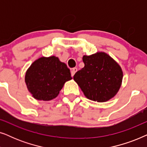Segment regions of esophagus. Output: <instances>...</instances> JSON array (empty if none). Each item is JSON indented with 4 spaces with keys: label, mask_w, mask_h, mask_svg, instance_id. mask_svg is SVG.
I'll use <instances>...</instances> for the list:
<instances>
[{
    "label": "esophagus",
    "mask_w": 147,
    "mask_h": 147,
    "mask_svg": "<svg viewBox=\"0 0 147 147\" xmlns=\"http://www.w3.org/2000/svg\"><path fill=\"white\" fill-rule=\"evenodd\" d=\"M78 71V69L76 67H74L73 68V69H71V76L73 77V76H74V74H75L76 72H77Z\"/></svg>",
    "instance_id": "1"
}]
</instances>
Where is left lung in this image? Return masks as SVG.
Listing matches in <instances>:
<instances>
[{
	"mask_svg": "<svg viewBox=\"0 0 147 147\" xmlns=\"http://www.w3.org/2000/svg\"><path fill=\"white\" fill-rule=\"evenodd\" d=\"M84 67L74 80L88 99L105 102L114 97L122 85L123 72L119 64L105 52L84 55Z\"/></svg>",
	"mask_w": 147,
	"mask_h": 147,
	"instance_id": "1",
	"label": "left lung"
}]
</instances>
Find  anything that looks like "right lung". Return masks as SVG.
<instances>
[{
	"instance_id": "1",
	"label": "right lung",
	"mask_w": 147,
	"mask_h": 147,
	"mask_svg": "<svg viewBox=\"0 0 147 147\" xmlns=\"http://www.w3.org/2000/svg\"><path fill=\"white\" fill-rule=\"evenodd\" d=\"M72 79L67 65L55 56L36 59L26 71L29 92L37 100L49 101L59 95L66 82Z\"/></svg>"
}]
</instances>
